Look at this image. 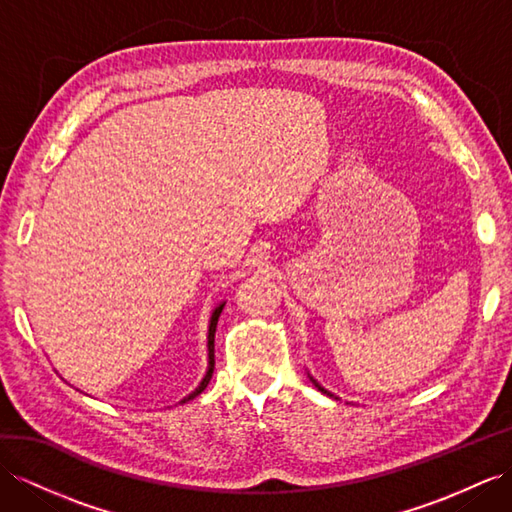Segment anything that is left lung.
<instances>
[{
    "label": "left lung",
    "instance_id": "8db88e82",
    "mask_svg": "<svg viewBox=\"0 0 512 512\" xmlns=\"http://www.w3.org/2000/svg\"><path fill=\"white\" fill-rule=\"evenodd\" d=\"M309 378H311V383L316 385V387H318L322 393H326V396H333V393H331V391H326V389H324V387H322V385L316 381V378H313V376H309ZM333 398H337V396H333ZM337 400H339V398H337Z\"/></svg>",
    "mask_w": 512,
    "mask_h": 512
}]
</instances>
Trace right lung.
Masks as SVG:
<instances>
[{
  "label": "right lung",
  "instance_id": "add662e5",
  "mask_svg": "<svg viewBox=\"0 0 512 512\" xmlns=\"http://www.w3.org/2000/svg\"><path fill=\"white\" fill-rule=\"evenodd\" d=\"M222 307H225V300H222L220 305H216L214 311H212V316H209V326H207V370H205V376L201 378L199 387H196L194 391H190L188 396L183 398L179 404H186V402H190V400H194L196 396H199V393L209 385V378H212V374H214V335H216V324H218Z\"/></svg>",
  "mask_w": 512,
  "mask_h": 512
}]
</instances>
